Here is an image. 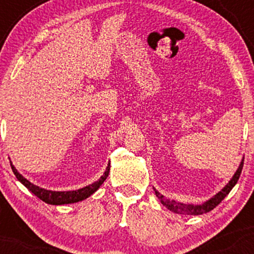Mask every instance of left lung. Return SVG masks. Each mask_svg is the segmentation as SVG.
Returning a JSON list of instances; mask_svg holds the SVG:
<instances>
[{
  "label": "left lung",
  "instance_id": "1",
  "mask_svg": "<svg viewBox=\"0 0 254 254\" xmlns=\"http://www.w3.org/2000/svg\"><path fill=\"white\" fill-rule=\"evenodd\" d=\"M244 167V159L241 161L240 166H239L238 171L235 172V174L233 176L230 182L227 184L226 186L221 190L218 193L215 194L214 197L210 198L209 200H206L205 203L200 204V205H193V204H183L179 202H176V200H171L168 198H165L162 194H160L159 192L155 190L156 197L159 198L160 202H161L167 209H170L171 211L177 212V214H183V215H203L206 214V212L211 211L212 209L216 208V206L224 199V197L229 193L230 190L235 186V184L238 183L239 178H240L241 171H243Z\"/></svg>",
  "mask_w": 254,
  "mask_h": 254
}]
</instances>
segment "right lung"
I'll use <instances>...</instances> for the list:
<instances>
[{
  "instance_id": "1",
  "label": "right lung",
  "mask_w": 254,
  "mask_h": 254,
  "mask_svg": "<svg viewBox=\"0 0 254 254\" xmlns=\"http://www.w3.org/2000/svg\"><path fill=\"white\" fill-rule=\"evenodd\" d=\"M10 166H11V170H13V172H14V174H15V177L17 178V180H19L20 183L24 184V185L32 192V193L36 194V196L39 198V199H42L43 202H45L48 204H52V205L71 204V203L81 202V200L86 199V198H88L90 194L94 193V192L97 191L99 188H100L101 184L106 180V178L109 177V173H110V164H109L106 171H105L104 176L101 177L98 182L90 184V185L86 186V188L78 189V190H75V191H51V190H46V189L39 188V186L34 185V184L28 182L26 178L22 177L21 174L17 172V170L14 167L11 162H10Z\"/></svg>"
}]
</instances>
